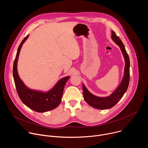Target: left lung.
Returning a JSON list of instances; mask_svg holds the SVG:
<instances>
[{
	"label": "left lung",
	"mask_w": 148,
	"mask_h": 148,
	"mask_svg": "<svg viewBox=\"0 0 148 148\" xmlns=\"http://www.w3.org/2000/svg\"><path fill=\"white\" fill-rule=\"evenodd\" d=\"M111 38L119 47L125 60L124 73L120 84L109 96L101 97L91 94L86 86L82 84L84 100L91 107L98 110H107L115 106L127 90L130 83V61L128 54L126 51L122 41L113 30H111Z\"/></svg>",
	"instance_id": "8db88e82"
}]
</instances>
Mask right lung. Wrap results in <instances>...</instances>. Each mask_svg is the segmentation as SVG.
Masks as SVG:
<instances>
[{
  "mask_svg": "<svg viewBox=\"0 0 148 148\" xmlns=\"http://www.w3.org/2000/svg\"><path fill=\"white\" fill-rule=\"evenodd\" d=\"M29 36V34L22 40L17 49L13 63V78L18 95L23 103L36 112H45L56 108L60 105L65 85L70 77L66 76L61 78L47 91L33 90L27 87L18 75L17 61L20 50Z\"/></svg>",
  "mask_w": 148,
  "mask_h": 148,
  "instance_id": "right-lung-1",
  "label": "right lung"
}]
</instances>
